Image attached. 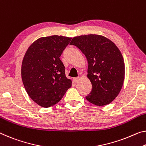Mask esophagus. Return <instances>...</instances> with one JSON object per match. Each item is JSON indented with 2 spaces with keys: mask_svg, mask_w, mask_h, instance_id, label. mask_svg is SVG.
<instances>
[{
  "mask_svg": "<svg viewBox=\"0 0 146 146\" xmlns=\"http://www.w3.org/2000/svg\"><path fill=\"white\" fill-rule=\"evenodd\" d=\"M80 78L79 77H76V78H73V81L75 82V83H77L80 81Z\"/></svg>",
  "mask_w": 146,
  "mask_h": 146,
  "instance_id": "esophagus-1",
  "label": "esophagus"
}]
</instances>
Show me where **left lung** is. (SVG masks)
I'll return each instance as SVG.
<instances>
[{
	"instance_id": "8db88e82",
	"label": "left lung",
	"mask_w": 146,
	"mask_h": 146,
	"mask_svg": "<svg viewBox=\"0 0 146 146\" xmlns=\"http://www.w3.org/2000/svg\"><path fill=\"white\" fill-rule=\"evenodd\" d=\"M70 45L77 47L86 58L87 77L92 85L86 99L97 106L110 104L118 96L125 79V63L118 47L101 35L74 37Z\"/></svg>"
}]
</instances>
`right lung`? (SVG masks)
<instances>
[{
	"mask_svg": "<svg viewBox=\"0 0 146 146\" xmlns=\"http://www.w3.org/2000/svg\"><path fill=\"white\" fill-rule=\"evenodd\" d=\"M71 38L41 37L28 48L21 65L23 85L30 98L44 108L58 103L72 85L60 59Z\"/></svg>",
	"mask_w": 146,
	"mask_h": 146,
	"instance_id": "obj_1",
	"label": "right lung"
}]
</instances>
